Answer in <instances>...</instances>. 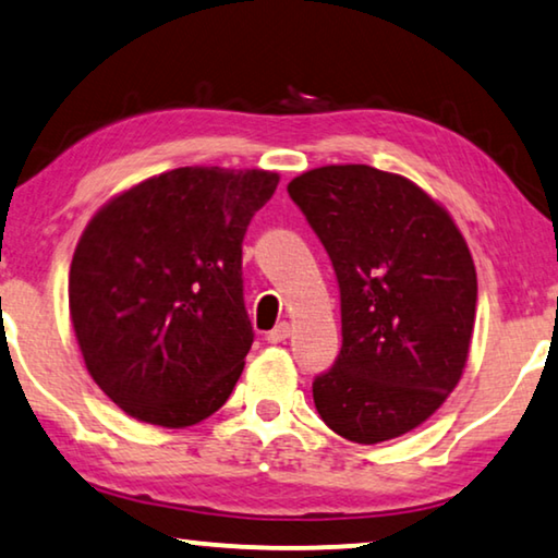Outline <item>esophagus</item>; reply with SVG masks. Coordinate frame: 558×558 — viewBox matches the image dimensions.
Returning a JSON list of instances; mask_svg holds the SVG:
<instances>
[{
	"instance_id": "obj_1",
	"label": "esophagus",
	"mask_w": 558,
	"mask_h": 558,
	"mask_svg": "<svg viewBox=\"0 0 558 558\" xmlns=\"http://www.w3.org/2000/svg\"><path fill=\"white\" fill-rule=\"evenodd\" d=\"M289 333H291V327L287 322H281L267 333V341H269V344H281V341L289 339Z\"/></svg>"
}]
</instances>
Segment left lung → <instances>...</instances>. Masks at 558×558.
Returning a JSON list of instances; mask_svg holds the SVG:
<instances>
[{
	"label": "left lung",
	"mask_w": 558,
	"mask_h": 558,
	"mask_svg": "<svg viewBox=\"0 0 558 558\" xmlns=\"http://www.w3.org/2000/svg\"><path fill=\"white\" fill-rule=\"evenodd\" d=\"M287 192L327 250L341 294V351L312 384L331 432L356 444L424 424L464 374L476 269L449 211L407 177L331 165Z\"/></svg>",
	"instance_id": "obj_1"
}]
</instances>
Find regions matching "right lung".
<instances>
[{"instance_id":"obj_1","label":"right lung","mask_w":558,"mask_h":558,"mask_svg":"<svg viewBox=\"0 0 558 558\" xmlns=\"http://www.w3.org/2000/svg\"><path fill=\"white\" fill-rule=\"evenodd\" d=\"M277 171L179 167L107 202L70 269V314L97 387L140 422L184 428L229 399L254 331L242 242Z\"/></svg>"}]
</instances>
